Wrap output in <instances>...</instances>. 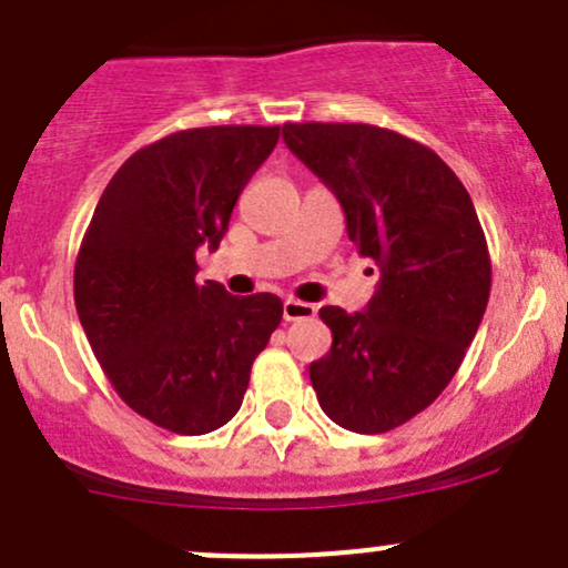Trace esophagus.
<instances>
[{
	"label": "esophagus",
	"mask_w": 568,
	"mask_h": 568,
	"mask_svg": "<svg viewBox=\"0 0 568 568\" xmlns=\"http://www.w3.org/2000/svg\"><path fill=\"white\" fill-rule=\"evenodd\" d=\"M283 316H285V322L311 320V316H316V305H311V302H302V300H294V296H288V300L283 302Z\"/></svg>",
	"instance_id": "34e87169"
}]
</instances>
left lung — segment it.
I'll list each match as a JSON object with an SVG mask.
<instances>
[{
	"label": "left lung",
	"instance_id": "1",
	"mask_svg": "<svg viewBox=\"0 0 568 568\" xmlns=\"http://www.w3.org/2000/svg\"><path fill=\"white\" fill-rule=\"evenodd\" d=\"M283 140L333 190L349 241L381 268L367 308L320 311L333 344L311 364V384L333 423L384 434L457 375L490 296L485 232L457 173L409 136L367 123H285Z\"/></svg>",
	"mask_w": 568,
	"mask_h": 568
}]
</instances>
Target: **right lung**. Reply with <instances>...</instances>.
Segmentation results:
<instances>
[{
  "label": "right lung",
  "mask_w": 568,
  "mask_h": 568,
  "mask_svg": "<svg viewBox=\"0 0 568 568\" xmlns=\"http://www.w3.org/2000/svg\"><path fill=\"white\" fill-rule=\"evenodd\" d=\"M280 125H210L140 148L111 176L75 260V308L105 378L153 426L206 434L235 417L283 320L274 294L195 283Z\"/></svg>",
  "instance_id": "add662e5"
}]
</instances>
